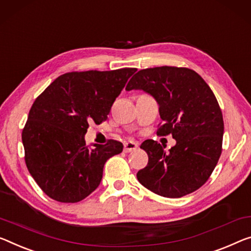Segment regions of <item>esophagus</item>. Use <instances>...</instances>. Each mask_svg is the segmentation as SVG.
<instances>
[{
  "instance_id": "obj_1",
  "label": "esophagus",
  "mask_w": 251,
  "mask_h": 251,
  "mask_svg": "<svg viewBox=\"0 0 251 251\" xmlns=\"http://www.w3.org/2000/svg\"><path fill=\"white\" fill-rule=\"evenodd\" d=\"M136 149H138V142H136V141H126L125 144V151L126 152L134 151Z\"/></svg>"
}]
</instances>
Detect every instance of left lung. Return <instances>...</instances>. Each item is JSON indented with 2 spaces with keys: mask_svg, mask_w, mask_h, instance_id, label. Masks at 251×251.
Returning <instances> with one entry per match:
<instances>
[{
  "mask_svg": "<svg viewBox=\"0 0 251 251\" xmlns=\"http://www.w3.org/2000/svg\"><path fill=\"white\" fill-rule=\"evenodd\" d=\"M126 90L152 95L163 120L157 134H172L176 140L168 152L157 141L142 142L148 164L137 173L139 182L171 199L199 190L218 164L225 131L221 109L210 86L193 69L161 66L139 71Z\"/></svg>",
  "mask_w": 251,
  "mask_h": 251,
  "instance_id": "1",
  "label": "left lung"
}]
</instances>
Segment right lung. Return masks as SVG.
<instances>
[{
    "label": "right lung",
    "mask_w": 251,
    "mask_h": 251,
    "mask_svg": "<svg viewBox=\"0 0 251 251\" xmlns=\"http://www.w3.org/2000/svg\"><path fill=\"white\" fill-rule=\"evenodd\" d=\"M136 68L60 75L33 102L22 130L28 171L50 199L76 203L101 183L106 160L122 152L120 141L90 148L88 123L100 125Z\"/></svg>",
    "instance_id": "1"
}]
</instances>
